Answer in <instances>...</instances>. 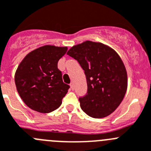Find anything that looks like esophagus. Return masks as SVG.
I'll list each match as a JSON object with an SVG mask.
<instances>
[{"label":"esophagus","mask_w":151,"mask_h":151,"mask_svg":"<svg viewBox=\"0 0 151 151\" xmlns=\"http://www.w3.org/2000/svg\"><path fill=\"white\" fill-rule=\"evenodd\" d=\"M70 89H72V90H74V83H70Z\"/></svg>","instance_id":"34e87169"}]
</instances>
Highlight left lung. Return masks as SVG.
I'll return each instance as SVG.
<instances>
[{
  "label": "left lung",
  "instance_id": "1",
  "mask_svg": "<svg viewBox=\"0 0 151 151\" xmlns=\"http://www.w3.org/2000/svg\"><path fill=\"white\" fill-rule=\"evenodd\" d=\"M67 55L84 70L87 92L79 98L81 108L89 116L102 118L117 108L127 89V74L114 50L101 43L85 41L74 46Z\"/></svg>",
  "mask_w": 151,
  "mask_h": 151
}]
</instances>
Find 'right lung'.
<instances>
[{
	"label": "right lung",
	"mask_w": 151,
	"mask_h": 151,
	"mask_svg": "<svg viewBox=\"0 0 151 151\" xmlns=\"http://www.w3.org/2000/svg\"><path fill=\"white\" fill-rule=\"evenodd\" d=\"M67 47L47 45L33 50L24 58L15 74L20 97L28 107L50 113L62 104L70 86L63 83L58 62Z\"/></svg>",
	"instance_id": "right-lung-1"
}]
</instances>
